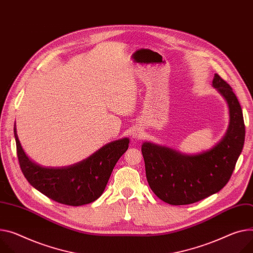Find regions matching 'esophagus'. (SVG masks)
Returning a JSON list of instances; mask_svg holds the SVG:
<instances>
[{
	"instance_id": "esophagus-1",
	"label": "esophagus",
	"mask_w": 253,
	"mask_h": 253,
	"mask_svg": "<svg viewBox=\"0 0 253 253\" xmlns=\"http://www.w3.org/2000/svg\"><path fill=\"white\" fill-rule=\"evenodd\" d=\"M142 134H143V130L141 129V127H134V128L131 130V132H130L131 138H133V139H135V140L140 139V138L142 137Z\"/></svg>"
}]
</instances>
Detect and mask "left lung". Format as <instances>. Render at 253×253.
Masks as SVG:
<instances>
[{
	"instance_id": "8db88e82",
	"label": "left lung",
	"mask_w": 253,
	"mask_h": 253,
	"mask_svg": "<svg viewBox=\"0 0 253 253\" xmlns=\"http://www.w3.org/2000/svg\"><path fill=\"white\" fill-rule=\"evenodd\" d=\"M212 87L227 101L230 115L227 132L215 147L190 156L148 142L142 145L148 183L169 205L193 204L220 191L228 183L242 152L245 126L240 103L218 74L213 77Z\"/></svg>"
}]
</instances>
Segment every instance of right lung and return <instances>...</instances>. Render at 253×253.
Returning a JSON list of instances; mask_svg holds the SVG:
<instances>
[{
  "label": "right lung",
  "instance_id": "obj_1",
  "mask_svg": "<svg viewBox=\"0 0 253 253\" xmlns=\"http://www.w3.org/2000/svg\"><path fill=\"white\" fill-rule=\"evenodd\" d=\"M14 134L19 165L28 182L52 201L73 207L90 204L101 196L129 143L127 138L114 141L73 166L44 168L26 156L15 127Z\"/></svg>",
  "mask_w": 253,
  "mask_h": 253
}]
</instances>
